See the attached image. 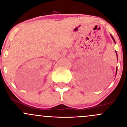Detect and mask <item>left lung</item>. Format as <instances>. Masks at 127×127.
Instances as JSON below:
<instances>
[{
  "label": "left lung",
  "mask_w": 127,
  "mask_h": 127,
  "mask_svg": "<svg viewBox=\"0 0 127 127\" xmlns=\"http://www.w3.org/2000/svg\"><path fill=\"white\" fill-rule=\"evenodd\" d=\"M111 37H112V40H113L114 42V43H116V41H115V40H114V39L113 37H112V35H111ZM116 55H117V52H116ZM117 60H118V58H117ZM117 68L116 69V74H117Z\"/></svg>",
  "instance_id": "obj_1"
}]
</instances>
